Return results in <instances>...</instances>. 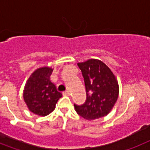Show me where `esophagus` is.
Segmentation results:
<instances>
[{"label":"esophagus","mask_w":150,"mask_h":150,"mask_svg":"<svg viewBox=\"0 0 150 150\" xmlns=\"http://www.w3.org/2000/svg\"><path fill=\"white\" fill-rule=\"evenodd\" d=\"M63 94L64 95H66V96H69L70 94H71V92H70V91H64L63 92Z\"/></svg>","instance_id":"obj_1"}]
</instances>
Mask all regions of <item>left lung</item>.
<instances>
[{"label":"left lung","instance_id":"8db88e82","mask_svg":"<svg viewBox=\"0 0 150 150\" xmlns=\"http://www.w3.org/2000/svg\"><path fill=\"white\" fill-rule=\"evenodd\" d=\"M85 81L86 100L81 105L74 104L79 115L86 120L106 116L117 100L119 87L110 69L100 60L89 59L78 64Z\"/></svg>","mask_w":150,"mask_h":150}]
</instances>
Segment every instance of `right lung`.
Returning <instances> with one entry per match:
<instances>
[{
	"mask_svg": "<svg viewBox=\"0 0 150 150\" xmlns=\"http://www.w3.org/2000/svg\"><path fill=\"white\" fill-rule=\"evenodd\" d=\"M52 69L48 67L38 69L33 73L25 85L23 98L33 114L46 116L53 111L59 99L62 96L50 81Z\"/></svg>",
	"mask_w": 150,
	"mask_h": 150,
	"instance_id": "right-lung-1",
	"label": "right lung"
}]
</instances>
